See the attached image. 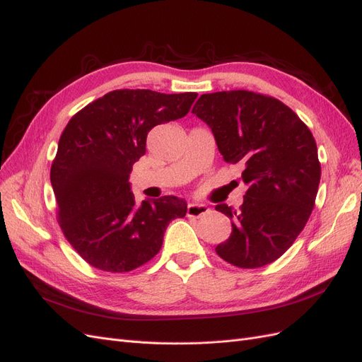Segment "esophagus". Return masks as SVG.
<instances>
[{
    "label": "esophagus",
    "instance_id": "esophagus-1",
    "mask_svg": "<svg viewBox=\"0 0 362 362\" xmlns=\"http://www.w3.org/2000/svg\"><path fill=\"white\" fill-rule=\"evenodd\" d=\"M209 207L206 204H200V203H189L188 204V211H186V214H188V216H194V218H200L203 216L204 214H207Z\"/></svg>",
    "mask_w": 362,
    "mask_h": 362
}]
</instances>
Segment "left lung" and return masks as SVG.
<instances>
[{"mask_svg":"<svg viewBox=\"0 0 362 362\" xmlns=\"http://www.w3.org/2000/svg\"><path fill=\"white\" fill-rule=\"evenodd\" d=\"M192 114L212 129L226 162L243 165L242 206L215 209L231 221L216 254L233 266L269 264L304 230L320 182L317 146L308 127L283 102L247 90L202 95Z\"/></svg>","mask_w":362,"mask_h":362,"instance_id":"8db88e82","label":"left lung"}]
</instances>
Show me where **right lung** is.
I'll return each mask as SVG.
<instances>
[{
	"label": "right lung",
	"instance_id": "1",
	"mask_svg": "<svg viewBox=\"0 0 362 362\" xmlns=\"http://www.w3.org/2000/svg\"><path fill=\"white\" fill-rule=\"evenodd\" d=\"M197 93L165 95L115 90L75 114L58 141L51 185L66 239L91 266L129 272L159 252L183 198L165 195L136 204L132 165L146 153L147 134L189 112Z\"/></svg>",
	"mask_w": 362,
	"mask_h": 362
}]
</instances>
